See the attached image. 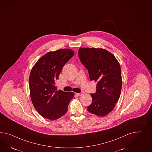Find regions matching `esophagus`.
Wrapping results in <instances>:
<instances>
[{
  "label": "esophagus",
  "mask_w": 152,
  "mask_h": 152,
  "mask_svg": "<svg viewBox=\"0 0 152 152\" xmlns=\"http://www.w3.org/2000/svg\"><path fill=\"white\" fill-rule=\"evenodd\" d=\"M76 95H78V96H82V95H83V93H76Z\"/></svg>",
  "instance_id": "34e87169"
}]
</instances>
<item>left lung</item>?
<instances>
[{
	"label": "left lung",
	"instance_id": "8db88e82",
	"mask_svg": "<svg viewBox=\"0 0 152 152\" xmlns=\"http://www.w3.org/2000/svg\"><path fill=\"white\" fill-rule=\"evenodd\" d=\"M79 57L88 70L90 79L97 82L96 93L88 111L99 116L111 112L120 98L122 88L120 65L115 57L106 50L80 48Z\"/></svg>",
	"mask_w": 152,
	"mask_h": 152
}]
</instances>
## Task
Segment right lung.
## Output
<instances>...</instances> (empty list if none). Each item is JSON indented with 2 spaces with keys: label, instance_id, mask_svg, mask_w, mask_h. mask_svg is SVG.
<instances>
[{
  "label": "right lung",
  "instance_id": "add662e5",
  "mask_svg": "<svg viewBox=\"0 0 152 152\" xmlns=\"http://www.w3.org/2000/svg\"><path fill=\"white\" fill-rule=\"evenodd\" d=\"M74 54L70 49L49 52L31 69L29 77L31 101L37 111L45 118L55 120L62 117L74 97L73 92L57 91L55 86L63 67Z\"/></svg>",
  "mask_w": 152,
  "mask_h": 152
}]
</instances>
